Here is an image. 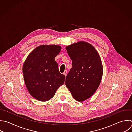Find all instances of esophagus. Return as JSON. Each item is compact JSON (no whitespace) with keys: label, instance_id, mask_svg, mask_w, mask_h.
Returning <instances> with one entry per match:
<instances>
[{"label":"esophagus","instance_id":"obj_1","mask_svg":"<svg viewBox=\"0 0 132 132\" xmlns=\"http://www.w3.org/2000/svg\"><path fill=\"white\" fill-rule=\"evenodd\" d=\"M63 74L65 75V76H67V70H65L64 72H63Z\"/></svg>","mask_w":132,"mask_h":132}]
</instances>
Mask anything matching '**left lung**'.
<instances>
[{
	"instance_id": "left-lung-1",
	"label": "left lung",
	"mask_w": 132,
	"mask_h": 132,
	"mask_svg": "<svg viewBox=\"0 0 132 132\" xmlns=\"http://www.w3.org/2000/svg\"><path fill=\"white\" fill-rule=\"evenodd\" d=\"M72 67L66 76L65 85L73 98L83 102L97 89L103 75L100 56L90 43L79 41L66 47Z\"/></svg>"
}]
</instances>
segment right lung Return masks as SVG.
<instances>
[{"label":"right lung","mask_w":132,"mask_h":132,"mask_svg":"<svg viewBox=\"0 0 132 132\" xmlns=\"http://www.w3.org/2000/svg\"><path fill=\"white\" fill-rule=\"evenodd\" d=\"M61 47L42 45L27 56L23 67L24 79L30 94L42 102L51 100L64 83L65 76L59 72L55 58Z\"/></svg>","instance_id":"right-lung-1"}]
</instances>
